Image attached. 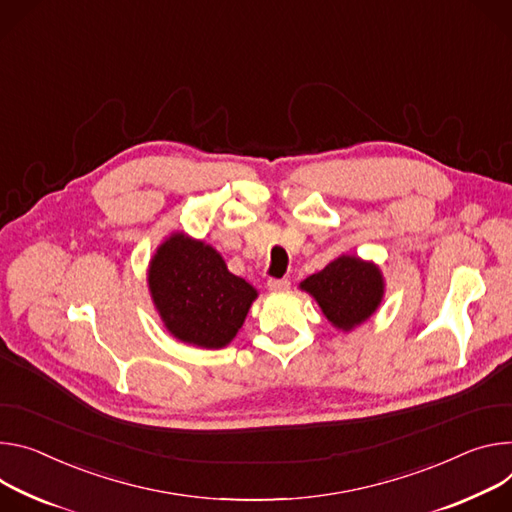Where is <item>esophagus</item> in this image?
Returning <instances> with one entry per match:
<instances>
[{
  "instance_id": "esophagus-1",
  "label": "esophagus",
  "mask_w": 512,
  "mask_h": 512,
  "mask_svg": "<svg viewBox=\"0 0 512 512\" xmlns=\"http://www.w3.org/2000/svg\"><path fill=\"white\" fill-rule=\"evenodd\" d=\"M267 288L271 290V292H284V290H288L290 288V280H269L267 282Z\"/></svg>"
}]
</instances>
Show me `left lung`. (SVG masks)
<instances>
[{
    "label": "left lung",
    "instance_id": "1",
    "mask_svg": "<svg viewBox=\"0 0 512 512\" xmlns=\"http://www.w3.org/2000/svg\"><path fill=\"white\" fill-rule=\"evenodd\" d=\"M335 329L353 331L378 310L384 298V275L371 261L341 255L300 284Z\"/></svg>",
    "mask_w": 512,
    "mask_h": 512
}]
</instances>
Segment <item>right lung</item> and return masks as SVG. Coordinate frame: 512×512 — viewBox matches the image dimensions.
<instances>
[{
	"instance_id": "1",
	"label": "right lung",
	"mask_w": 512,
	"mask_h": 512,
	"mask_svg": "<svg viewBox=\"0 0 512 512\" xmlns=\"http://www.w3.org/2000/svg\"><path fill=\"white\" fill-rule=\"evenodd\" d=\"M149 292L165 329L202 349H222L235 339L257 298L216 249L183 232H173L153 255Z\"/></svg>"
}]
</instances>
